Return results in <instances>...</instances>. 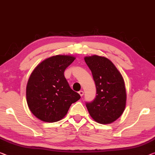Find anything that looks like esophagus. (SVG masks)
<instances>
[{
    "label": "esophagus",
    "mask_w": 155,
    "mask_h": 155,
    "mask_svg": "<svg viewBox=\"0 0 155 155\" xmlns=\"http://www.w3.org/2000/svg\"><path fill=\"white\" fill-rule=\"evenodd\" d=\"M78 93H79V94L80 95V96H82L83 95H84V91H82V90H81V91H80Z\"/></svg>",
    "instance_id": "1"
}]
</instances>
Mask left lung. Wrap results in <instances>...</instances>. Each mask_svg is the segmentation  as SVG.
<instances>
[{"label": "left lung", "instance_id": "obj_1", "mask_svg": "<svg viewBox=\"0 0 155 155\" xmlns=\"http://www.w3.org/2000/svg\"><path fill=\"white\" fill-rule=\"evenodd\" d=\"M96 87V96L86 106L97 123L109 124L120 117L125 110L126 90L122 75L115 65L104 57H85Z\"/></svg>", "mask_w": 155, "mask_h": 155}]
</instances>
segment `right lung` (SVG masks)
<instances>
[{
	"label": "right lung",
	"mask_w": 155,
	"mask_h": 155,
	"mask_svg": "<svg viewBox=\"0 0 155 155\" xmlns=\"http://www.w3.org/2000/svg\"><path fill=\"white\" fill-rule=\"evenodd\" d=\"M71 55L48 58L35 68L26 87L27 103L34 115L44 122L53 123L62 119L71 104L80 98L71 89L64 77V71L75 60Z\"/></svg>",
	"instance_id": "add662e5"
}]
</instances>
